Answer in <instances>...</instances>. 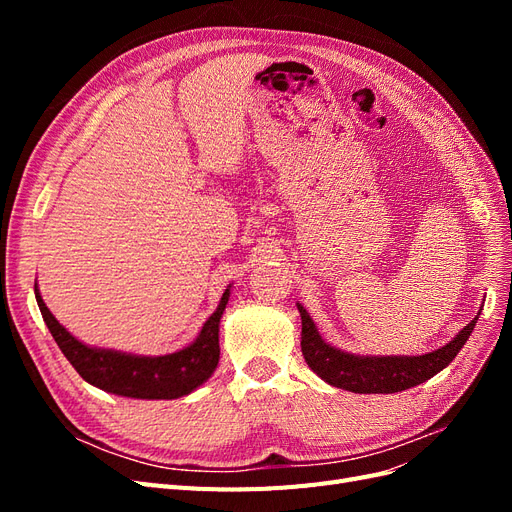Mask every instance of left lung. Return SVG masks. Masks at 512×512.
Segmentation results:
<instances>
[{"instance_id":"1","label":"left lung","mask_w":512,"mask_h":512,"mask_svg":"<svg viewBox=\"0 0 512 512\" xmlns=\"http://www.w3.org/2000/svg\"><path fill=\"white\" fill-rule=\"evenodd\" d=\"M301 352L305 363L324 382L352 393H399L433 378L451 363L468 342L478 316L446 346L421 356H359L333 348L320 337L314 320L299 305Z\"/></svg>"}]
</instances>
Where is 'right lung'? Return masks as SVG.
Masks as SVG:
<instances>
[{
  "mask_svg": "<svg viewBox=\"0 0 512 512\" xmlns=\"http://www.w3.org/2000/svg\"><path fill=\"white\" fill-rule=\"evenodd\" d=\"M228 297L230 286L188 348L164 356H136L81 344L55 320L36 286V301L46 327L79 376L106 393L134 399H177L211 378L220 361V318Z\"/></svg>",
  "mask_w": 512,
  "mask_h": 512,
  "instance_id": "right-lung-1",
  "label": "right lung"
}]
</instances>
